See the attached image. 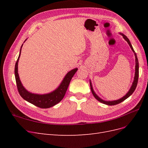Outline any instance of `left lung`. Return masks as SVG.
<instances>
[{
	"label": "left lung",
	"instance_id": "left-lung-1",
	"mask_svg": "<svg viewBox=\"0 0 148 148\" xmlns=\"http://www.w3.org/2000/svg\"><path fill=\"white\" fill-rule=\"evenodd\" d=\"M122 35L123 38H124V39H125L127 41V42L128 43L129 46H130L132 50L133 51V52H134V54H135V62H136V65H135V78H134V81H133V83L132 84V86L130 88V89L129 91L127 92V94L126 95H125V96H123L122 98H121V99H119V100H117V101H105L104 100L101 99L100 97H98L96 95V93L94 92V90L92 89V85H91V83L90 82V86H91V92L92 93V95L94 96V97H95L96 99L99 101V102L103 103V104H107V105H109V106H114V105H116V104H119V103L123 102V101H125L126 99H127V98L130 96L133 92L135 91V89L136 88V86H137V84H138V77H139V64H138V58H137V56H136V52H135V51H134V49L132 46V44L130 43V42L129 39H128V38L126 36H125L124 34H121Z\"/></svg>",
	"mask_w": 148,
	"mask_h": 148
}]
</instances>
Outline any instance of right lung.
<instances>
[{
  "label": "right lung",
  "instance_id": "right-lung-1",
  "mask_svg": "<svg viewBox=\"0 0 148 148\" xmlns=\"http://www.w3.org/2000/svg\"><path fill=\"white\" fill-rule=\"evenodd\" d=\"M22 46H23V45L21 47L20 54L16 62L15 66V76L16 83L18 91L20 95L26 101L31 103L32 104L39 107V108L47 109L56 105L64 98L71 79L73 77L75 73L77 72L78 69H75L68 72L59 88L53 92L46 94V95H36V94H32L28 92L27 90H26L25 88L23 86V85H22L20 80L18 73V62L19 58L21 54Z\"/></svg>",
  "mask_w": 148,
  "mask_h": 148
}]
</instances>
